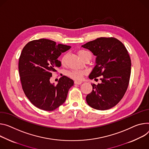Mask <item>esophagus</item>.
<instances>
[{
    "label": "esophagus",
    "mask_w": 149,
    "mask_h": 149,
    "mask_svg": "<svg viewBox=\"0 0 149 149\" xmlns=\"http://www.w3.org/2000/svg\"><path fill=\"white\" fill-rule=\"evenodd\" d=\"M82 83H83L82 81H74V84H78V85L81 84Z\"/></svg>",
    "instance_id": "obj_1"
}]
</instances>
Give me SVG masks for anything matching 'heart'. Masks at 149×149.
Listing matches in <instances>:
<instances>
[{
    "label": "heart",
    "instance_id": "obj_1",
    "mask_svg": "<svg viewBox=\"0 0 149 149\" xmlns=\"http://www.w3.org/2000/svg\"><path fill=\"white\" fill-rule=\"evenodd\" d=\"M78 55L80 57L81 59H83L86 55L89 53L88 52L84 50H81L78 52ZM67 58V55H65L62 59H61V63L62 65H64L66 61ZM84 72L82 71H79V70H72L69 71L68 72V75L71 78L76 79V80H80L82 78L83 75H84Z\"/></svg>",
    "mask_w": 149,
    "mask_h": 149
}]
</instances>
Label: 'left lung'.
<instances>
[{"label":"left lung","instance_id":"left-lung-1","mask_svg":"<svg viewBox=\"0 0 149 149\" xmlns=\"http://www.w3.org/2000/svg\"><path fill=\"white\" fill-rule=\"evenodd\" d=\"M81 47L96 56V65L88 78L95 79L102 75L100 84H91L93 90L86 96V102L95 109H109L123 99L128 86L131 66L128 52L113 37L98 38Z\"/></svg>","mask_w":149,"mask_h":149}]
</instances>
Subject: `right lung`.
Masks as SVG:
<instances>
[{"label":"right lung","instance_id":"obj_1","mask_svg":"<svg viewBox=\"0 0 149 149\" xmlns=\"http://www.w3.org/2000/svg\"><path fill=\"white\" fill-rule=\"evenodd\" d=\"M71 47L42 38L33 40L23 48L18 68L23 91L30 101L39 109L52 111L66 100L74 81L61 77L56 85L50 79L56 68L61 66L58 58Z\"/></svg>","mask_w":149,"mask_h":149}]
</instances>
